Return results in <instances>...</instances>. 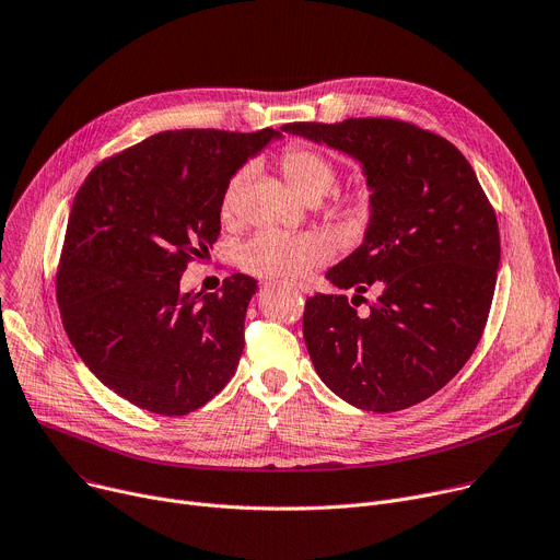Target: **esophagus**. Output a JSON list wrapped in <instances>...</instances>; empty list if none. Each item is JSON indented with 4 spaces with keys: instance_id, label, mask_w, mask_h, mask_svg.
<instances>
[{
    "instance_id": "1",
    "label": "esophagus",
    "mask_w": 560,
    "mask_h": 560,
    "mask_svg": "<svg viewBox=\"0 0 560 560\" xmlns=\"http://www.w3.org/2000/svg\"><path fill=\"white\" fill-rule=\"evenodd\" d=\"M287 287H291L298 293H310V284H303V282H289Z\"/></svg>"
}]
</instances>
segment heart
<instances>
[{
    "label": "heart",
    "mask_w": 560,
    "mask_h": 560,
    "mask_svg": "<svg viewBox=\"0 0 560 560\" xmlns=\"http://www.w3.org/2000/svg\"><path fill=\"white\" fill-rule=\"evenodd\" d=\"M282 177L289 188L303 199H318L331 190L336 182V165L318 150L307 145H289L280 156ZM246 179V170H240L229 182L222 210L229 214L235 206V199ZM368 201L359 192L348 201V218L361 220L365 214ZM331 255V240L325 233H278L262 231L248 237L237 248V265L262 278H305L316 267L325 265Z\"/></svg>",
    "instance_id": "1"
}]
</instances>
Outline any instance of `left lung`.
<instances>
[{
  "label": "left lung",
  "instance_id": "1",
  "mask_svg": "<svg viewBox=\"0 0 560 560\" xmlns=\"http://www.w3.org/2000/svg\"><path fill=\"white\" fill-rule=\"evenodd\" d=\"M280 132L348 154L370 192L363 242L325 278L377 298H307L303 334L327 388L361 410L415 406L478 348L500 267L495 212L464 154L395 118L289 122Z\"/></svg>",
  "mask_w": 560,
  "mask_h": 560
}]
</instances>
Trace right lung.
Listing matches in <instances>:
<instances>
[{
  "label": "right lung",
  "mask_w": 560,
  "mask_h": 560,
  "mask_svg": "<svg viewBox=\"0 0 560 560\" xmlns=\"http://www.w3.org/2000/svg\"><path fill=\"white\" fill-rule=\"evenodd\" d=\"M282 135L159 132L84 179L69 210L58 305L78 357L109 390L167 417L218 395L237 370L257 280L182 291L192 255L220 235L235 172Z\"/></svg>",
  "instance_id": "obj_1"
}]
</instances>
